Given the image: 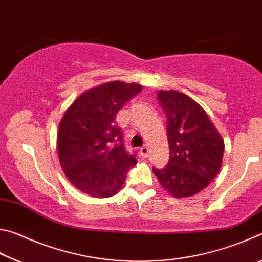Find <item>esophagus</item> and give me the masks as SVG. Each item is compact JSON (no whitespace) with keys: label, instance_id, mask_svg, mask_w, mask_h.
I'll return each instance as SVG.
<instances>
[{"label":"esophagus","instance_id":"esophagus-1","mask_svg":"<svg viewBox=\"0 0 262 262\" xmlns=\"http://www.w3.org/2000/svg\"><path fill=\"white\" fill-rule=\"evenodd\" d=\"M149 148L147 147V145H145V147H142L141 149H140V154L142 155V156L143 157H148L149 156Z\"/></svg>","mask_w":262,"mask_h":262}]
</instances>
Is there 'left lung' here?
<instances>
[{
    "label": "left lung",
    "mask_w": 262,
    "mask_h": 262,
    "mask_svg": "<svg viewBox=\"0 0 262 262\" xmlns=\"http://www.w3.org/2000/svg\"><path fill=\"white\" fill-rule=\"evenodd\" d=\"M166 114L170 159L164 168L152 167L159 184L174 198L201 192L219 173L224 141L196 101L179 91H159Z\"/></svg>",
    "instance_id": "8db88e82"
}]
</instances>
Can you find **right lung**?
<instances>
[{
  "mask_svg": "<svg viewBox=\"0 0 262 262\" xmlns=\"http://www.w3.org/2000/svg\"><path fill=\"white\" fill-rule=\"evenodd\" d=\"M142 85L114 81L82 94L66 111L57 133L64 174L75 187L94 198H110L125 184L136 154L123 144L115 117Z\"/></svg>",
  "mask_w": 262,
  "mask_h": 262,
  "instance_id": "1",
  "label": "right lung"
}]
</instances>
